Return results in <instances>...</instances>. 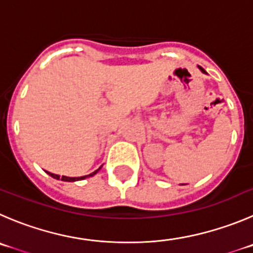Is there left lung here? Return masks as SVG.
<instances>
[{"label": "left lung", "mask_w": 253, "mask_h": 253, "mask_svg": "<svg viewBox=\"0 0 253 253\" xmlns=\"http://www.w3.org/2000/svg\"><path fill=\"white\" fill-rule=\"evenodd\" d=\"M198 68H200V71H201V72H202V73H207V72H206V71H205V70H204V68H202V67H201V66H198ZM182 185H183V183H182ZM185 185H186V183H185Z\"/></svg>", "instance_id": "1"}]
</instances>
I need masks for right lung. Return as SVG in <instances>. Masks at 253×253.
I'll return each mask as SVG.
<instances>
[{"label": "right lung", "mask_w": 253, "mask_h": 253, "mask_svg": "<svg viewBox=\"0 0 253 253\" xmlns=\"http://www.w3.org/2000/svg\"><path fill=\"white\" fill-rule=\"evenodd\" d=\"M102 166H103V165H102ZM102 166H101L100 169H96V171H94V172H92V173H89V174H86V176H81V177H67V176H62V177H61L60 174L51 173V172H48V171H46V172H47V173H48L49 176H51V177H53V178H56V180L65 181V182H76V181L86 180V178H88V177H92V176H94V174L97 173V172L100 171L101 169H102Z\"/></svg>", "instance_id": "1"}]
</instances>
